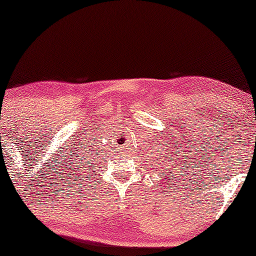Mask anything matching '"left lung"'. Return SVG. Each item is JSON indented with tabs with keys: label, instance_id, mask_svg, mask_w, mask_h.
Instances as JSON below:
<instances>
[{
	"label": "left lung",
	"instance_id": "8db88e82",
	"mask_svg": "<svg viewBox=\"0 0 256 256\" xmlns=\"http://www.w3.org/2000/svg\"><path fill=\"white\" fill-rule=\"evenodd\" d=\"M178 156H180V154H178ZM183 156H184V154H183ZM174 158H176V157H174ZM186 160H187V157H186ZM180 161H182V164H183V161H184V160H180ZM176 164H177V162H176ZM186 164H187V161H186ZM184 166H186V164H183V167H184ZM178 168H180V167H178V164H177V166H176V164H172V168H171V172H170V174H171V176H174L172 172H174V174H178ZM174 169H177L178 171L174 172ZM161 171H162V170H161ZM171 176H170V177H171Z\"/></svg>",
	"mask_w": 256,
	"mask_h": 256
}]
</instances>
